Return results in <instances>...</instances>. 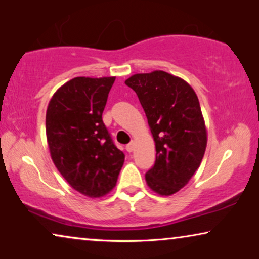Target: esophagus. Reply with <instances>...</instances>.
<instances>
[{
	"mask_svg": "<svg viewBox=\"0 0 259 259\" xmlns=\"http://www.w3.org/2000/svg\"><path fill=\"white\" fill-rule=\"evenodd\" d=\"M133 148H134V141H131L130 144L126 145V150H127V152H132Z\"/></svg>",
	"mask_w": 259,
	"mask_h": 259,
	"instance_id": "1",
	"label": "esophagus"
}]
</instances>
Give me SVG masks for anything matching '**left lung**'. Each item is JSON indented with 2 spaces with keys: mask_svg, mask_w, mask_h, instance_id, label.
<instances>
[{
  "mask_svg": "<svg viewBox=\"0 0 259 259\" xmlns=\"http://www.w3.org/2000/svg\"><path fill=\"white\" fill-rule=\"evenodd\" d=\"M125 83L139 98L155 143L147 185L171 196L189 183L204 157L207 138L199 100L186 81L162 70L136 74Z\"/></svg>",
  "mask_w": 259,
  "mask_h": 259,
  "instance_id": "obj_1",
  "label": "left lung"
}]
</instances>
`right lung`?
<instances>
[{"label": "right lung", "mask_w": 259, "mask_h": 259, "mask_svg": "<svg viewBox=\"0 0 259 259\" xmlns=\"http://www.w3.org/2000/svg\"><path fill=\"white\" fill-rule=\"evenodd\" d=\"M115 77H74L49 101L46 133L53 161L70 186L91 198L115 186L125 154L102 121Z\"/></svg>", "instance_id": "add662e5"}]
</instances>
